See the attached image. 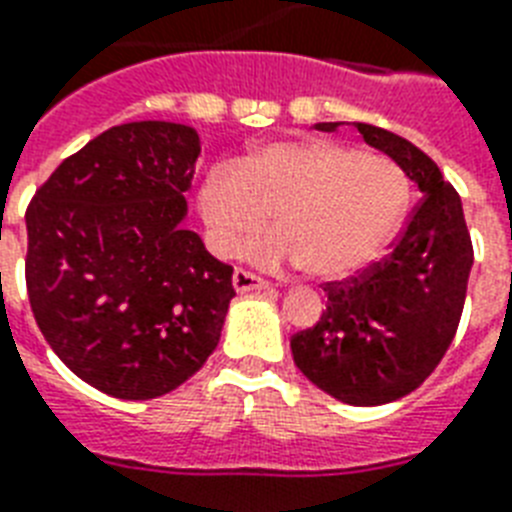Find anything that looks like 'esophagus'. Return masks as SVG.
I'll return each instance as SVG.
<instances>
[{
    "instance_id": "1",
    "label": "esophagus",
    "mask_w": 512,
    "mask_h": 512,
    "mask_svg": "<svg viewBox=\"0 0 512 512\" xmlns=\"http://www.w3.org/2000/svg\"><path fill=\"white\" fill-rule=\"evenodd\" d=\"M232 288L237 293H251V290H269V282L261 280L259 275H253L248 269H235L232 275Z\"/></svg>"
}]
</instances>
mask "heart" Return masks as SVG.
I'll return each instance as SVG.
<instances>
[{
	"mask_svg": "<svg viewBox=\"0 0 512 512\" xmlns=\"http://www.w3.org/2000/svg\"><path fill=\"white\" fill-rule=\"evenodd\" d=\"M407 179L386 158L333 140L269 142L240 166L216 163L198 190L211 243L232 256L245 248L259 267L304 264L322 280L349 277L378 259L407 208Z\"/></svg>",
	"mask_w": 512,
	"mask_h": 512,
	"instance_id": "b5f03b06",
	"label": "heart"
}]
</instances>
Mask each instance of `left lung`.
<instances>
[{
  "instance_id": "1",
  "label": "left lung",
  "mask_w": 512,
  "mask_h": 512,
  "mask_svg": "<svg viewBox=\"0 0 512 512\" xmlns=\"http://www.w3.org/2000/svg\"><path fill=\"white\" fill-rule=\"evenodd\" d=\"M357 132L396 161L423 198L383 259L349 280L325 282L327 309L317 325L290 338V351L325 394L375 407L415 391L447 354L465 306L473 245L460 195L420 147L372 124H357Z\"/></svg>"
}]
</instances>
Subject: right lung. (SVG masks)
Instances as JSON below:
<instances>
[{"instance_id": "obj_1", "label": "right lung", "mask_w": 512, "mask_h": 512, "mask_svg": "<svg viewBox=\"0 0 512 512\" xmlns=\"http://www.w3.org/2000/svg\"><path fill=\"white\" fill-rule=\"evenodd\" d=\"M198 155L192 126H113L65 158L28 206L36 325L102 394H169L219 343L232 267L182 224Z\"/></svg>"}]
</instances>
